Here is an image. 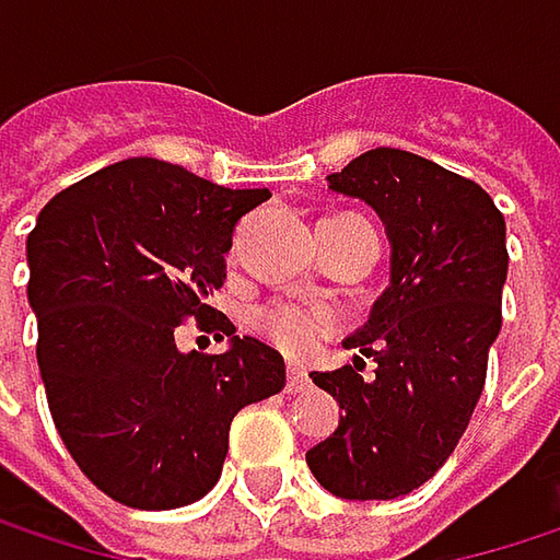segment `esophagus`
Masks as SVG:
<instances>
[{
  "label": "esophagus",
  "mask_w": 560,
  "mask_h": 560,
  "mask_svg": "<svg viewBox=\"0 0 560 560\" xmlns=\"http://www.w3.org/2000/svg\"><path fill=\"white\" fill-rule=\"evenodd\" d=\"M307 383H311V380H307V373H304V370H298V366H288V386H284V389L304 392L307 389Z\"/></svg>",
  "instance_id": "esophagus-1"
}]
</instances>
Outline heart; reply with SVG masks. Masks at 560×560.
I'll list each match as a JSON object with an SVG mask.
<instances>
[{"instance_id": "heart-1", "label": "heart", "mask_w": 560, "mask_h": 560, "mask_svg": "<svg viewBox=\"0 0 560 560\" xmlns=\"http://www.w3.org/2000/svg\"><path fill=\"white\" fill-rule=\"evenodd\" d=\"M259 327L284 353L304 357L334 330V314L327 307H314V304L272 301L259 311Z\"/></svg>"}]
</instances>
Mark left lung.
<instances>
[{
	"mask_svg": "<svg viewBox=\"0 0 560 560\" xmlns=\"http://www.w3.org/2000/svg\"><path fill=\"white\" fill-rule=\"evenodd\" d=\"M327 180L383 217L392 284L347 340L374 376L362 357L311 373L343 415L307 467L334 497L398 500L444 467L480 401L503 327L505 220L477 180L401 149L363 152Z\"/></svg>",
	"mask_w": 560,
	"mask_h": 560,
	"instance_id": "obj_1",
	"label": "left lung"
}]
</instances>
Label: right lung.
I'll use <instances>...</instances> for the list:
<instances>
[{
	"label": "right lung",
	"instance_id": "right-lung-1",
	"mask_svg": "<svg viewBox=\"0 0 560 560\" xmlns=\"http://www.w3.org/2000/svg\"><path fill=\"white\" fill-rule=\"evenodd\" d=\"M269 187H220L126 159L60 190L28 233V304L57 434L93 487L132 509L197 503L220 480L230 421L284 389V360L210 307L236 223ZM194 316L230 336L217 358L180 354Z\"/></svg>",
	"mask_w": 560,
	"mask_h": 560
}]
</instances>
